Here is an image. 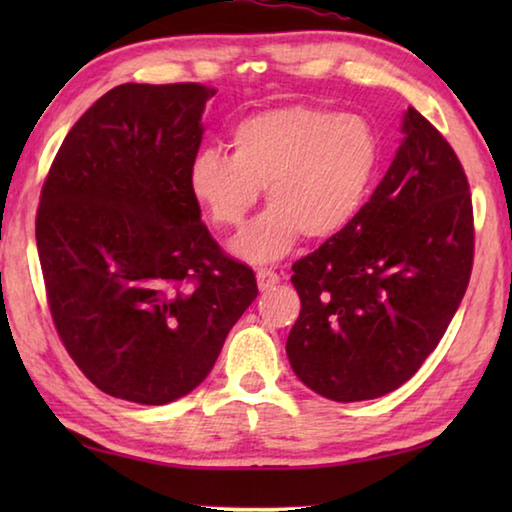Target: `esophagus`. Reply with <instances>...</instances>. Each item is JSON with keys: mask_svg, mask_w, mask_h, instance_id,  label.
Here are the masks:
<instances>
[{"mask_svg": "<svg viewBox=\"0 0 512 512\" xmlns=\"http://www.w3.org/2000/svg\"><path fill=\"white\" fill-rule=\"evenodd\" d=\"M275 284H280V275H277L275 271H271V268H262V271H257V287H259V291L273 289Z\"/></svg>", "mask_w": 512, "mask_h": 512, "instance_id": "esophagus-1", "label": "esophagus"}]
</instances>
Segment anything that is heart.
I'll return each mask as SVG.
<instances>
[{"label":"heart","mask_w":512,"mask_h":512,"mask_svg":"<svg viewBox=\"0 0 512 512\" xmlns=\"http://www.w3.org/2000/svg\"><path fill=\"white\" fill-rule=\"evenodd\" d=\"M230 146L232 155L198 153L187 185L219 228H239L266 189L271 207L232 241V253L250 264L284 257L300 235L327 241L343 232L381 164V140L368 119L300 103L241 119Z\"/></svg>","instance_id":"obj_1"}]
</instances>
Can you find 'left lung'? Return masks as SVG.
Returning <instances> with one entry per match:
<instances>
[{
    "instance_id": "obj_1",
    "label": "left lung",
    "mask_w": 512,
    "mask_h": 512,
    "mask_svg": "<svg viewBox=\"0 0 512 512\" xmlns=\"http://www.w3.org/2000/svg\"><path fill=\"white\" fill-rule=\"evenodd\" d=\"M402 133L354 221L293 264L300 316L287 357L302 384L334 402L375 400L409 381L470 282L472 198L461 162L415 108Z\"/></svg>"
}]
</instances>
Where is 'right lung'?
I'll use <instances>...</instances> for the list:
<instances>
[{"label": "right lung", "instance_id": "1", "mask_svg": "<svg viewBox=\"0 0 512 512\" xmlns=\"http://www.w3.org/2000/svg\"><path fill=\"white\" fill-rule=\"evenodd\" d=\"M214 90L124 83L60 146L40 194L36 244L69 357L119 400L160 406L210 375L257 298L189 194Z\"/></svg>", "mask_w": 512, "mask_h": 512}]
</instances>
